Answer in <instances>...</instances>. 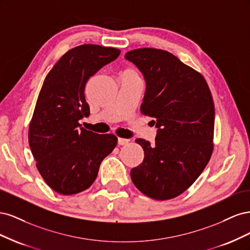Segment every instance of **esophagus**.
<instances>
[{"mask_svg":"<svg viewBox=\"0 0 250 250\" xmlns=\"http://www.w3.org/2000/svg\"><path fill=\"white\" fill-rule=\"evenodd\" d=\"M128 143H129V140H127V139H123V138H119V139H118V144H119L120 146L127 145Z\"/></svg>","mask_w":250,"mask_h":250,"instance_id":"obj_1","label":"esophagus"}]
</instances>
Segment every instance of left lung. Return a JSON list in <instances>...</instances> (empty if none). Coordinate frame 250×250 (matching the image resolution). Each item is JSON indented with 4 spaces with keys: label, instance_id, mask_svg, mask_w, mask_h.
Instances as JSON below:
<instances>
[{
    "label": "left lung",
    "instance_id": "1",
    "mask_svg": "<svg viewBox=\"0 0 250 250\" xmlns=\"http://www.w3.org/2000/svg\"><path fill=\"white\" fill-rule=\"evenodd\" d=\"M144 74V116L155 119V144L137 139L144 161L132 168V183L155 200L175 198L199 177L214 150L215 106L202 75L172 53L141 48L126 53Z\"/></svg>",
    "mask_w": 250,
    "mask_h": 250
}]
</instances>
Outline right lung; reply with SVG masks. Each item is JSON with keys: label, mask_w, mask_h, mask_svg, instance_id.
<instances>
[{"label": "right lung", "mask_w": 250, "mask_h": 250, "mask_svg": "<svg viewBox=\"0 0 250 250\" xmlns=\"http://www.w3.org/2000/svg\"><path fill=\"white\" fill-rule=\"evenodd\" d=\"M120 53L112 47L81 44L60 57L44 78L28 140L37 170L59 194L74 195L88 188L104 157L117 146L116 135L80 128L78 121L89 116L86 82Z\"/></svg>", "instance_id": "obj_1"}]
</instances>
